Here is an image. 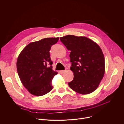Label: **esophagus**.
<instances>
[{
  "label": "esophagus",
  "instance_id": "1",
  "mask_svg": "<svg viewBox=\"0 0 124 124\" xmlns=\"http://www.w3.org/2000/svg\"><path fill=\"white\" fill-rule=\"evenodd\" d=\"M65 72V70H60L59 71V73L61 74H63Z\"/></svg>",
  "mask_w": 124,
  "mask_h": 124
}]
</instances>
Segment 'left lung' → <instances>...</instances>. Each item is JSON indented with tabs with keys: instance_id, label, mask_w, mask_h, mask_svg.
Listing matches in <instances>:
<instances>
[{
	"instance_id": "1",
	"label": "left lung",
	"mask_w": 124,
	"mask_h": 124,
	"mask_svg": "<svg viewBox=\"0 0 124 124\" xmlns=\"http://www.w3.org/2000/svg\"><path fill=\"white\" fill-rule=\"evenodd\" d=\"M70 53L74 78L70 88L81 94L93 92L98 87L105 71V57L99 46L85 37L67 35L60 38Z\"/></svg>"
}]
</instances>
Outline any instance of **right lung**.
Instances as JSON below:
<instances>
[{
  "instance_id": "add662e5",
  "label": "right lung",
  "mask_w": 124,
  "mask_h": 124,
  "mask_svg": "<svg viewBox=\"0 0 124 124\" xmlns=\"http://www.w3.org/2000/svg\"><path fill=\"white\" fill-rule=\"evenodd\" d=\"M59 38H47L29 44L18 55L16 68L23 85L31 94L40 96L53 89L52 80L57 72L52 70L50 50ZM49 63L50 66L48 67Z\"/></svg>"
}]
</instances>
